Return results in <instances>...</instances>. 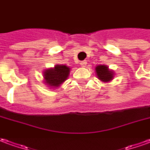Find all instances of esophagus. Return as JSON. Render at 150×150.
<instances>
[{"instance_id":"1","label":"esophagus","mask_w":150,"mask_h":150,"mask_svg":"<svg viewBox=\"0 0 150 150\" xmlns=\"http://www.w3.org/2000/svg\"><path fill=\"white\" fill-rule=\"evenodd\" d=\"M86 65H87V62H86V61H83V62H80V66H81V67H84Z\"/></svg>"}]
</instances>
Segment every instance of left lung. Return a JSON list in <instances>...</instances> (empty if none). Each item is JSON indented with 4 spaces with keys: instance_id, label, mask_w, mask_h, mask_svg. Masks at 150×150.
<instances>
[{
    "instance_id": "8db88e82",
    "label": "left lung",
    "mask_w": 150,
    "mask_h": 150,
    "mask_svg": "<svg viewBox=\"0 0 150 150\" xmlns=\"http://www.w3.org/2000/svg\"><path fill=\"white\" fill-rule=\"evenodd\" d=\"M95 72L98 79L101 82L109 83L115 77V71L110 70L106 65H98L95 67Z\"/></svg>"
}]
</instances>
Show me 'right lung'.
Returning a JSON list of instances; mask_svg holds the SVG:
<instances>
[{
  "label": "right lung",
  "mask_w": 150,
  "mask_h": 150,
  "mask_svg": "<svg viewBox=\"0 0 150 150\" xmlns=\"http://www.w3.org/2000/svg\"><path fill=\"white\" fill-rule=\"evenodd\" d=\"M71 68L65 65L57 64L54 67H50L43 71V83L49 88H57L67 80L70 75Z\"/></svg>",
  "instance_id": "add662e5"
}]
</instances>
